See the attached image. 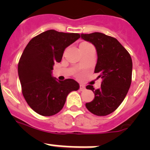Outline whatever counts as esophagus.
Returning <instances> with one entry per match:
<instances>
[{
    "label": "esophagus",
    "instance_id": "34e87169",
    "mask_svg": "<svg viewBox=\"0 0 150 150\" xmlns=\"http://www.w3.org/2000/svg\"><path fill=\"white\" fill-rule=\"evenodd\" d=\"M85 89H86V87H85L84 85L83 84L79 85V90H80V91H84Z\"/></svg>",
    "mask_w": 150,
    "mask_h": 150
}]
</instances>
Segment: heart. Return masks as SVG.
Instances as JSON below:
<instances>
[{
    "label": "heart",
    "mask_w": 150,
    "mask_h": 150,
    "mask_svg": "<svg viewBox=\"0 0 150 150\" xmlns=\"http://www.w3.org/2000/svg\"><path fill=\"white\" fill-rule=\"evenodd\" d=\"M87 44H88V43H80L79 46H83V45H87Z\"/></svg>",
    "instance_id": "obj_1"
}]
</instances>
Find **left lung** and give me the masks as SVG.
<instances>
[{"label": "left lung", "mask_w": 150, "mask_h": 150, "mask_svg": "<svg viewBox=\"0 0 150 150\" xmlns=\"http://www.w3.org/2000/svg\"><path fill=\"white\" fill-rule=\"evenodd\" d=\"M81 38L95 46L98 61L95 73L101 77L100 88L87 86L95 94L92 101L86 104L88 111L103 116L114 112L125 99L131 86L132 60L124 46L116 38L99 32L82 34Z\"/></svg>", "instance_id": "left-lung-1"}]
</instances>
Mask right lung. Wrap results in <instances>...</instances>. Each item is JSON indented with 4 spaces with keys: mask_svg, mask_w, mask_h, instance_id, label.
I'll list each match as a JSON object with an SVG mask.
<instances>
[{
    "mask_svg": "<svg viewBox=\"0 0 150 150\" xmlns=\"http://www.w3.org/2000/svg\"><path fill=\"white\" fill-rule=\"evenodd\" d=\"M80 38L75 33L48 30L29 41L18 64L22 91L34 111L43 116L56 114L63 108L71 91L79 85L72 79L57 80L52 76L56 62H60L66 47Z\"/></svg>",
    "mask_w": 150,
    "mask_h": 150,
    "instance_id": "right-lung-1",
    "label": "right lung"
}]
</instances>
